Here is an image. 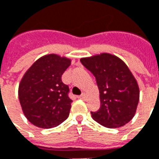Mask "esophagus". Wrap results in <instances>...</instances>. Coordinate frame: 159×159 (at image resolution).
Wrapping results in <instances>:
<instances>
[{
    "label": "esophagus",
    "mask_w": 159,
    "mask_h": 159,
    "mask_svg": "<svg viewBox=\"0 0 159 159\" xmlns=\"http://www.w3.org/2000/svg\"><path fill=\"white\" fill-rule=\"evenodd\" d=\"M86 98H87V95H86V94L84 93H82L80 96H79V99H84H84H86Z\"/></svg>",
    "instance_id": "1"
}]
</instances>
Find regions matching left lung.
<instances>
[{
    "mask_svg": "<svg viewBox=\"0 0 159 159\" xmlns=\"http://www.w3.org/2000/svg\"><path fill=\"white\" fill-rule=\"evenodd\" d=\"M80 61L94 75L99 90L100 108L91 112L93 120L109 129L128 124L139 101V84L128 66L109 53L81 58Z\"/></svg>",
    "mask_w": 159,
    "mask_h": 159,
    "instance_id": "1",
    "label": "left lung"
}]
</instances>
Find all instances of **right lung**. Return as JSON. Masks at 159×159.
<instances>
[{
    "label": "right lung",
    "instance_id": "1",
    "mask_svg": "<svg viewBox=\"0 0 159 159\" xmlns=\"http://www.w3.org/2000/svg\"><path fill=\"white\" fill-rule=\"evenodd\" d=\"M71 60L49 54L34 62L20 82L18 96L25 116L35 126L50 129L69 117L71 100L61 76Z\"/></svg>",
    "mask_w": 159,
    "mask_h": 159
}]
</instances>
